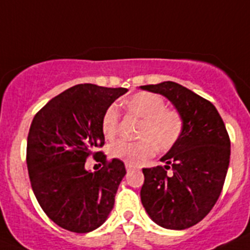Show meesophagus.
<instances>
[{
    "label": "esophagus",
    "instance_id": "1",
    "mask_svg": "<svg viewBox=\"0 0 250 250\" xmlns=\"http://www.w3.org/2000/svg\"><path fill=\"white\" fill-rule=\"evenodd\" d=\"M125 167H126L127 171H130V170H131L132 167H134V165H132V164H129V163H127V164H125Z\"/></svg>",
    "mask_w": 250,
    "mask_h": 250
}]
</instances>
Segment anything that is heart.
Masks as SVG:
<instances>
[{"instance_id":"obj_1","label":"heart","mask_w":250,"mask_h":250,"mask_svg":"<svg viewBox=\"0 0 250 250\" xmlns=\"http://www.w3.org/2000/svg\"><path fill=\"white\" fill-rule=\"evenodd\" d=\"M130 116L140 119L138 141H119L111 147L115 158L129 164H139L155 154L173 149L182 139L185 127L183 114L174 107H167L164 98L154 92L140 91L130 95L121 103ZM120 114L109 106L101 119V132L107 140L118 136Z\"/></svg>"}]
</instances>
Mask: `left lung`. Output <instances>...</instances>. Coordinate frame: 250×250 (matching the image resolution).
Wrapping results in <instances>:
<instances>
[{
    "label": "left lung",
    "instance_id": "8db88e82",
    "mask_svg": "<svg viewBox=\"0 0 250 250\" xmlns=\"http://www.w3.org/2000/svg\"><path fill=\"white\" fill-rule=\"evenodd\" d=\"M140 87L164 95L185 120L182 139L161 158L164 167L143 169L141 203L163 228H190L219 199L230 159L228 131L215 106L184 86L165 81Z\"/></svg>",
    "mask_w": 250,
    "mask_h": 250
}]
</instances>
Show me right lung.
<instances>
[{
	"instance_id": "obj_1",
	"label": "right lung",
	"mask_w": 250,
	"mask_h": 250,
	"mask_svg": "<svg viewBox=\"0 0 250 250\" xmlns=\"http://www.w3.org/2000/svg\"><path fill=\"white\" fill-rule=\"evenodd\" d=\"M126 91L80 83L51 99L32 120L26 151L31 187L46 215L66 230L89 233L114 208L126 170L96 149L105 144L104 112ZM90 155L103 164L99 172L84 170Z\"/></svg>"
}]
</instances>
